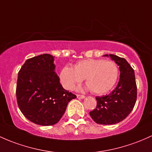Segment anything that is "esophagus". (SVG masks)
Returning a JSON list of instances; mask_svg holds the SVG:
<instances>
[{
    "label": "esophagus",
    "mask_w": 152,
    "mask_h": 152,
    "mask_svg": "<svg viewBox=\"0 0 152 152\" xmlns=\"http://www.w3.org/2000/svg\"><path fill=\"white\" fill-rule=\"evenodd\" d=\"M76 96H77V98H79V99H84L85 97L84 95H81V94H77Z\"/></svg>",
    "instance_id": "obj_1"
}]
</instances>
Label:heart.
Returning a JSON list of instances; mask_svg holds the SVG:
<instances>
[{"label":"heart","mask_w":152,"mask_h":152,"mask_svg":"<svg viewBox=\"0 0 152 152\" xmlns=\"http://www.w3.org/2000/svg\"><path fill=\"white\" fill-rule=\"evenodd\" d=\"M118 76L119 68L113 61L86 59L76 63L73 68H63L60 73V81L63 87L71 90L84 79L93 93L102 94L115 86Z\"/></svg>","instance_id":"heart-1"}]
</instances>
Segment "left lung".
Listing matches in <instances>:
<instances>
[{"instance_id": "1", "label": "left lung", "mask_w": 152, "mask_h": 152, "mask_svg": "<svg viewBox=\"0 0 152 152\" xmlns=\"http://www.w3.org/2000/svg\"><path fill=\"white\" fill-rule=\"evenodd\" d=\"M104 56H110L119 66V82L109 94L96 96V107L89 115L98 124L113 125L123 121L133 110L137 98V86L134 70L125 58L113 54Z\"/></svg>"}]
</instances>
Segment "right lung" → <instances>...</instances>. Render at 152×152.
<instances>
[{
  "label": "right lung",
  "instance_id": "add662e5",
  "mask_svg": "<svg viewBox=\"0 0 152 152\" xmlns=\"http://www.w3.org/2000/svg\"><path fill=\"white\" fill-rule=\"evenodd\" d=\"M53 62L50 54L35 56L26 60L18 73V106L29 121L40 126L56 124L68 102L76 98L63 88Z\"/></svg>",
  "mask_w": 152,
  "mask_h": 152
}]
</instances>
